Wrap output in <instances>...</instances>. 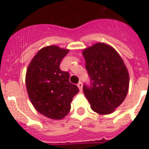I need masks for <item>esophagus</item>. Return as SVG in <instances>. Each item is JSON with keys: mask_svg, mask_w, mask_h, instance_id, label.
I'll return each instance as SVG.
<instances>
[{"mask_svg": "<svg viewBox=\"0 0 149 149\" xmlns=\"http://www.w3.org/2000/svg\"><path fill=\"white\" fill-rule=\"evenodd\" d=\"M77 87H78L80 91H82V88H83V84H82L81 81L78 82V84H77Z\"/></svg>", "mask_w": 149, "mask_h": 149, "instance_id": "34e87169", "label": "esophagus"}]
</instances>
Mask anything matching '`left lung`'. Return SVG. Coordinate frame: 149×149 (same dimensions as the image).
I'll list each match as a JSON object with an SVG mask.
<instances>
[{
  "instance_id": "1",
  "label": "left lung",
  "mask_w": 149,
  "mask_h": 149,
  "mask_svg": "<svg viewBox=\"0 0 149 149\" xmlns=\"http://www.w3.org/2000/svg\"><path fill=\"white\" fill-rule=\"evenodd\" d=\"M90 84H84V94L91 109L108 114L123 102L129 89V73L116 50L97 43L83 51Z\"/></svg>"
}]
</instances>
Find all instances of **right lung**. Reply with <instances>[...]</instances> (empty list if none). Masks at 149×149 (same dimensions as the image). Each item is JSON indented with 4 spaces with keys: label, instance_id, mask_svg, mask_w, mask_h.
Segmentation results:
<instances>
[{
    "label": "right lung",
    "instance_id": "1",
    "mask_svg": "<svg viewBox=\"0 0 149 149\" xmlns=\"http://www.w3.org/2000/svg\"><path fill=\"white\" fill-rule=\"evenodd\" d=\"M69 50L50 45L39 50L28 66L26 85L35 109L46 117L62 119L79 89L69 81V73L60 63Z\"/></svg>",
    "mask_w": 149,
    "mask_h": 149
}]
</instances>
